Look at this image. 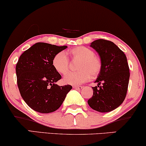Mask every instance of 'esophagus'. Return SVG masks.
<instances>
[{
  "mask_svg": "<svg viewBox=\"0 0 146 146\" xmlns=\"http://www.w3.org/2000/svg\"><path fill=\"white\" fill-rule=\"evenodd\" d=\"M73 88H75V89H77V90H82L83 88V86H73Z\"/></svg>",
  "mask_w": 146,
  "mask_h": 146,
  "instance_id": "esophagus-1",
  "label": "esophagus"
}]
</instances>
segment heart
<instances>
[{"label": "heart", "instance_id": "1", "mask_svg": "<svg viewBox=\"0 0 146 146\" xmlns=\"http://www.w3.org/2000/svg\"><path fill=\"white\" fill-rule=\"evenodd\" d=\"M68 53L72 58L80 59L76 72H68L63 77V82L73 86L79 85L96 77L102 69L101 60L94 52L89 48L78 46L69 50ZM53 67L60 74L67 73L69 68V60L65 52H59L54 55L52 61Z\"/></svg>", "mask_w": 146, "mask_h": 146}]
</instances>
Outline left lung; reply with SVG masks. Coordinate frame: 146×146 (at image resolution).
<instances>
[{
    "instance_id": "1",
    "label": "left lung",
    "mask_w": 146,
    "mask_h": 146,
    "mask_svg": "<svg viewBox=\"0 0 146 146\" xmlns=\"http://www.w3.org/2000/svg\"><path fill=\"white\" fill-rule=\"evenodd\" d=\"M90 46L98 53L102 69L95 82L98 86L92 87L93 96L88 103L96 111L110 112L122 104L126 97L130 76L127 57L109 40H96Z\"/></svg>"
}]
</instances>
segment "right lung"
<instances>
[{"instance_id":"obj_1","label":"right lung","mask_w":146,"mask_h":146,"mask_svg":"<svg viewBox=\"0 0 146 146\" xmlns=\"http://www.w3.org/2000/svg\"><path fill=\"white\" fill-rule=\"evenodd\" d=\"M67 46L38 42L20 56L16 64L17 82L20 94L26 104L40 113H50L58 109L72 86L55 84L61 79L53 67L54 55Z\"/></svg>"}]
</instances>
